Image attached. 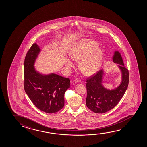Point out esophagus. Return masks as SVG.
<instances>
[{
	"instance_id": "1",
	"label": "esophagus",
	"mask_w": 147,
	"mask_h": 147,
	"mask_svg": "<svg viewBox=\"0 0 147 147\" xmlns=\"http://www.w3.org/2000/svg\"><path fill=\"white\" fill-rule=\"evenodd\" d=\"M74 81L75 82H77V83H80L81 80H80V78H75V80Z\"/></svg>"
}]
</instances>
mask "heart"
Instances as JSON below:
<instances>
[{"label": "heart", "instance_id": "b5f03b06", "mask_svg": "<svg viewBox=\"0 0 147 147\" xmlns=\"http://www.w3.org/2000/svg\"><path fill=\"white\" fill-rule=\"evenodd\" d=\"M98 44L90 39H84L75 43L71 49L69 56L73 60H81L80 67L87 75L93 74L98 70L103 58V53L97 48ZM67 67H73L74 64L69 58H65Z\"/></svg>", "mask_w": 147, "mask_h": 147}]
</instances>
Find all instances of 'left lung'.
Instances as JSON below:
<instances>
[{
	"instance_id": "1",
	"label": "left lung",
	"mask_w": 147,
	"mask_h": 147,
	"mask_svg": "<svg viewBox=\"0 0 147 147\" xmlns=\"http://www.w3.org/2000/svg\"><path fill=\"white\" fill-rule=\"evenodd\" d=\"M113 62L119 65L122 72V82L116 89L109 90L101 84L103 71L97 72L86 80L87 107L96 113H104L114 108L122 98L129 84V71L124 66L120 53L115 52Z\"/></svg>"
}]
</instances>
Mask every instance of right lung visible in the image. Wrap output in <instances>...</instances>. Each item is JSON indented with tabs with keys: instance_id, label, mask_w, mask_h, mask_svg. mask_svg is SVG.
I'll return each mask as SVG.
<instances>
[{
	"instance_id": "add662e5",
	"label": "right lung",
	"mask_w": 147,
	"mask_h": 147,
	"mask_svg": "<svg viewBox=\"0 0 147 147\" xmlns=\"http://www.w3.org/2000/svg\"><path fill=\"white\" fill-rule=\"evenodd\" d=\"M40 50L34 43L25 57L24 90L37 108L46 113H56L64 106V94L70 88V80L55 74L42 75L36 72L33 65Z\"/></svg>"
}]
</instances>
